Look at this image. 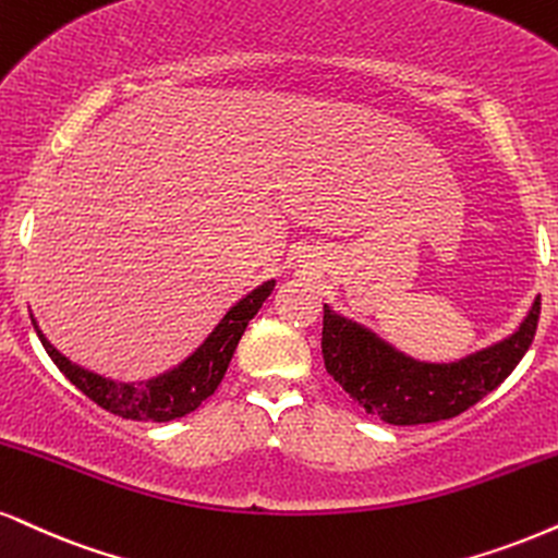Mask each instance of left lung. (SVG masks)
Wrapping results in <instances>:
<instances>
[{"label": "left lung", "mask_w": 558, "mask_h": 558, "mask_svg": "<svg viewBox=\"0 0 558 558\" xmlns=\"http://www.w3.org/2000/svg\"><path fill=\"white\" fill-rule=\"evenodd\" d=\"M538 315L541 298H535L531 313L505 341L458 362L435 364L405 356L360 323L323 305V362L367 414L398 426L442 422L505 383L531 349Z\"/></svg>", "instance_id": "8db88e82"}]
</instances>
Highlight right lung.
<instances>
[{
	"label": "right lung",
	"instance_id": "1",
	"mask_svg": "<svg viewBox=\"0 0 558 558\" xmlns=\"http://www.w3.org/2000/svg\"><path fill=\"white\" fill-rule=\"evenodd\" d=\"M274 284H277L274 279L264 281L251 294H245L235 307H230L225 318L219 320V326L209 333V339L189 360L178 364L170 373L157 375L153 380L140 385L108 380V377L89 373L80 364H72L38 331L36 320H33V326H36L46 354L66 375V380L77 385L82 393L89 401L98 403L100 409L111 411L116 416L134 418V422H173V418L196 411L202 401L215 393L227 373V364L235 354L240 336L245 333L247 323L260 311L268 294L274 292Z\"/></svg>",
	"mask_w": 558,
	"mask_h": 558
}]
</instances>
